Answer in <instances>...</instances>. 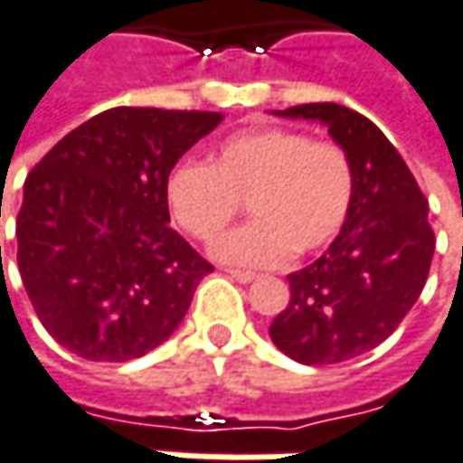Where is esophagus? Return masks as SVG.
Masks as SVG:
<instances>
[{
	"label": "esophagus",
	"mask_w": 463,
	"mask_h": 463,
	"mask_svg": "<svg viewBox=\"0 0 463 463\" xmlns=\"http://www.w3.org/2000/svg\"><path fill=\"white\" fill-rule=\"evenodd\" d=\"M226 274H229L232 279L242 282V285H248V282L256 279V274H253V271H245V269H226Z\"/></svg>",
	"instance_id": "obj_1"
}]
</instances>
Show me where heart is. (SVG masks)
Instances as JSON below:
<instances>
[{
  "label": "heart",
  "instance_id": "obj_1",
  "mask_svg": "<svg viewBox=\"0 0 463 463\" xmlns=\"http://www.w3.org/2000/svg\"><path fill=\"white\" fill-rule=\"evenodd\" d=\"M165 200L175 226L200 242H213L248 203L256 221L221 237L213 256L269 269L338 237L354 203V170L341 146L260 128L226 138L210 165H175L165 178Z\"/></svg>",
  "mask_w": 463,
  "mask_h": 463
}]
</instances>
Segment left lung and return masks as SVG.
Wrapping results in <instances>:
<instances>
[{
    "instance_id": "1",
    "label": "left lung",
    "mask_w": 463,
    "mask_h": 463,
    "mask_svg": "<svg viewBox=\"0 0 463 463\" xmlns=\"http://www.w3.org/2000/svg\"><path fill=\"white\" fill-rule=\"evenodd\" d=\"M279 117L322 122L354 170V203L341 234L301 271L288 274L290 304L269 335L304 365H333L386 341L430 277V207L405 159L376 125L338 103H304Z\"/></svg>"
}]
</instances>
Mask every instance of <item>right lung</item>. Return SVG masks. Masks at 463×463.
I'll return each mask as SVG.
<instances>
[{
	"instance_id": "1",
	"label": "right lung",
	"mask_w": 463,
	"mask_h": 463,
	"mask_svg": "<svg viewBox=\"0 0 463 463\" xmlns=\"http://www.w3.org/2000/svg\"><path fill=\"white\" fill-rule=\"evenodd\" d=\"M215 111L109 109L52 146L24 186L18 269L36 317L92 363L173 335L213 266L170 229L165 178Z\"/></svg>"
}]
</instances>
